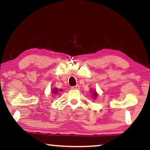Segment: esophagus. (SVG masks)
I'll list each match as a JSON object with an SVG mask.
<instances>
[{
    "mask_svg": "<svg viewBox=\"0 0 150 150\" xmlns=\"http://www.w3.org/2000/svg\"><path fill=\"white\" fill-rule=\"evenodd\" d=\"M79 85H76V86H71V88L73 89V90H78L79 88Z\"/></svg>",
    "mask_w": 150,
    "mask_h": 150,
    "instance_id": "obj_1",
    "label": "esophagus"
}]
</instances>
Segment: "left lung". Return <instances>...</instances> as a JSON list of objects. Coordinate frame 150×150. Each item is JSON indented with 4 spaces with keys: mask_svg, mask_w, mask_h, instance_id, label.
Returning a JSON list of instances; mask_svg holds the SVG:
<instances>
[{
    "mask_svg": "<svg viewBox=\"0 0 150 150\" xmlns=\"http://www.w3.org/2000/svg\"><path fill=\"white\" fill-rule=\"evenodd\" d=\"M93 94H94V96H95V97H94V98H96V96H97V93H93Z\"/></svg>",
    "mask_w": 150,
    "mask_h": 150,
    "instance_id": "1",
    "label": "left lung"
}]
</instances>
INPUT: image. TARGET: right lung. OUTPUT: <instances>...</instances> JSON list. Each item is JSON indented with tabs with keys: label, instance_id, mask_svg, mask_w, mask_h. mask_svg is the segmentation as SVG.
Here are the masks:
<instances>
[{
	"label": "right lung",
	"instance_id": "add662e5",
	"mask_svg": "<svg viewBox=\"0 0 150 150\" xmlns=\"http://www.w3.org/2000/svg\"><path fill=\"white\" fill-rule=\"evenodd\" d=\"M57 92V89H55V91H53V93H56Z\"/></svg>",
	"mask_w": 150,
	"mask_h": 150
}]
</instances>
